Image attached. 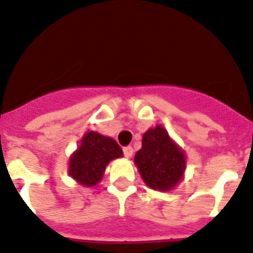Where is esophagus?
<instances>
[{"label": "esophagus", "instance_id": "34e87169", "mask_svg": "<svg viewBox=\"0 0 253 253\" xmlns=\"http://www.w3.org/2000/svg\"><path fill=\"white\" fill-rule=\"evenodd\" d=\"M123 155H125V157H127V159H130L131 156L133 155V148L131 147V145L125 147L123 148Z\"/></svg>", "mask_w": 253, "mask_h": 253}]
</instances>
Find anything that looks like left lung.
<instances>
[{
	"instance_id": "8db88e82",
	"label": "left lung",
	"mask_w": 253,
	"mask_h": 253,
	"mask_svg": "<svg viewBox=\"0 0 253 253\" xmlns=\"http://www.w3.org/2000/svg\"><path fill=\"white\" fill-rule=\"evenodd\" d=\"M141 178L153 190L169 191L179 183L186 168V157L161 126L143 135L141 148L135 155Z\"/></svg>"
}]
</instances>
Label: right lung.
<instances>
[{"label": "right lung", "mask_w": 253, "mask_h": 253, "mask_svg": "<svg viewBox=\"0 0 253 253\" xmlns=\"http://www.w3.org/2000/svg\"><path fill=\"white\" fill-rule=\"evenodd\" d=\"M122 156V149L116 140L98 132L84 135L82 144L70 159V175L83 186L92 187L102 178L109 161Z\"/></svg>", "instance_id": "obj_1"}]
</instances>
